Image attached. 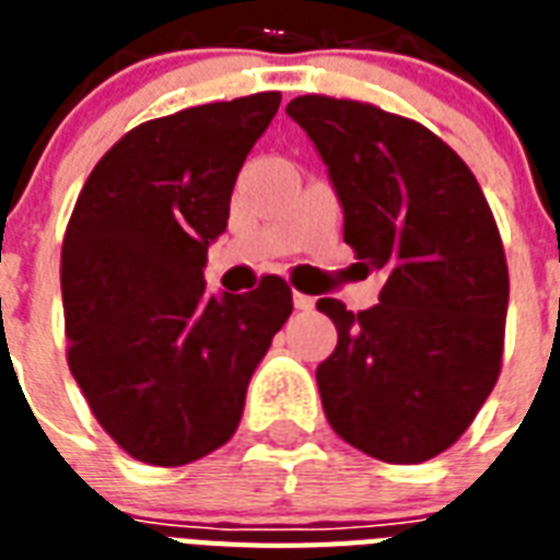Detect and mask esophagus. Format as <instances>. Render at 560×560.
I'll list each match as a JSON object with an SVG mask.
<instances>
[{
	"label": "esophagus",
	"instance_id": "esophagus-1",
	"mask_svg": "<svg viewBox=\"0 0 560 560\" xmlns=\"http://www.w3.org/2000/svg\"><path fill=\"white\" fill-rule=\"evenodd\" d=\"M293 305L299 307V311H314V305H316V299L314 296H307V293H293Z\"/></svg>",
	"mask_w": 560,
	"mask_h": 560
}]
</instances>
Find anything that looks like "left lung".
Listing matches in <instances>:
<instances>
[{
	"label": "left lung",
	"instance_id": "left-lung-1",
	"mask_svg": "<svg viewBox=\"0 0 560 560\" xmlns=\"http://www.w3.org/2000/svg\"><path fill=\"white\" fill-rule=\"evenodd\" d=\"M288 116L328 165L346 244L386 272L369 311L316 302L340 337L316 369L325 418L374 459H433L503 366L509 267L491 206L459 153L412 118L328 95H299Z\"/></svg>",
	"mask_w": 560,
	"mask_h": 560
}]
</instances>
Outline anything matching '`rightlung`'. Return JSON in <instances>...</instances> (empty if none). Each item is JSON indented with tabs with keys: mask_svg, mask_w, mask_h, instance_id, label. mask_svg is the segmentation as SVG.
I'll return each mask as SVG.
<instances>
[{
	"mask_svg": "<svg viewBox=\"0 0 560 560\" xmlns=\"http://www.w3.org/2000/svg\"><path fill=\"white\" fill-rule=\"evenodd\" d=\"M279 92L218 101L125 133L83 183L60 253L69 372L92 416L133 459L179 468L226 444L255 366L293 293H206L237 171Z\"/></svg>",
	"mask_w": 560,
	"mask_h": 560,
	"instance_id": "right-lung-1",
	"label": "right lung"
}]
</instances>
